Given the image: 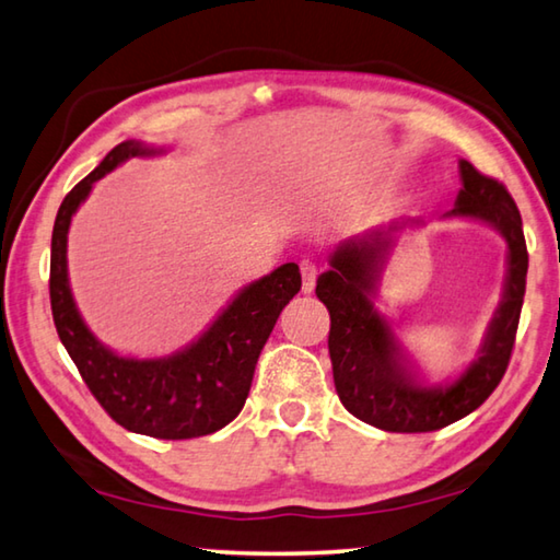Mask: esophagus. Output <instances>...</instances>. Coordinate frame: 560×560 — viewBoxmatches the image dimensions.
<instances>
[{"label":"esophagus","mask_w":560,"mask_h":560,"mask_svg":"<svg viewBox=\"0 0 560 560\" xmlns=\"http://www.w3.org/2000/svg\"><path fill=\"white\" fill-rule=\"evenodd\" d=\"M301 277H303V293H311L316 287V277H318V267L316 261L303 259L301 261Z\"/></svg>","instance_id":"obj_1"}]
</instances>
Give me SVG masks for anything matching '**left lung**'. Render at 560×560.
Instances as JSON below:
<instances>
[{"mask_svg":"<svg viewBox=\"0 0 560 560\" xmlns=\"http://www.w3.org/2000/svg\"><path fill=\"white\" fill-rule=\"evenodd\" d=\"M459 177L457 202L444 217L487 222L509 246L504 296L477 358L459 377L444 385L424 383L373 301L395 232L420 222H393L387 230L343 242L316 281V296L330 314L328 353L340 402L358 420L385 432H432L467 417L494 393L514 348L528 271L518 207L499 179L481 175L467 160H459Z\"/></svg>","mask_w":560,"mask_h":560,"instance_id":"8db88e82","label":"left lung"}]
</instances>
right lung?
<instances>
[{
  "mask_svg": "<svg viewBox=\"0 0 560 560\" xmlns=\"http://www.w3.org/2000/svg\"><path fill=\"white\" fill-rule=\"evenodd\" d=\"M160 153L165 150L126 140L63 197L51 234V314L83 383L120 428L158 440H192L222 430L242 412L261 348L283 306L301 291V273L289 261L252 281L200 338L173 355L128 358L103 346L81 318L69 287L71 217L103 175L130 158Z\"/></svg>",
  "mask_w": 560,
  "mask_h": 560,
  "instance_id": "1",
  "label": "right lung"
}]
</instances>
